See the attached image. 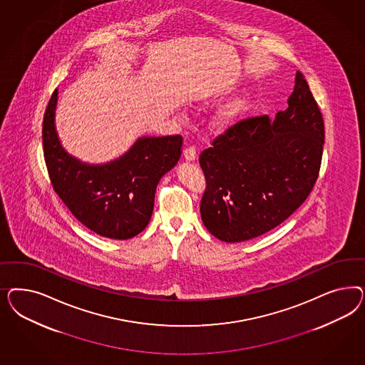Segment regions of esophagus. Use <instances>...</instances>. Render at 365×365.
Here are the masks:
<instances>
[{"instance_id":"esophagus-1","label":"esophagus","mask_w":365,"mask_h":365,"mask_svg":"<svg viewBox=\"0 0 365 365\" xmlns=\"http://www.w3.org/2000/svg\"><path fill=\"white\" fill-rule=\"evenodd\" d=\"M183 156H185V159H186L187 162L195 160V158H197V150H195V147H194V145L186 147V148L183 150Z\"/></svg>"}]
</instances>
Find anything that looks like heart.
<instances>
[{
    "mask_svg": "<svg viewBox=\"0 0 365 365\" xmlns=\"http://www.w3.org/2000/svg\"><path fill=\"white\" fill-rule=\"evenodd\" d=\"M252 108V100L247 96H241L232 100L214 118V127L218 130H227L235 123L240 122L243 116Z\"/></svg>",
    "mask_w": 365,
    "mask_h": 365,
    "instance_id": "b5f03b06",
    "label": "heart"
}]
</instances>
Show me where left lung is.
Instances as JSON below:
<instances>
[{"mask_svg": "<svg viewBox=\"0 0 365 365\" xmlns=\"http://www.w3.org/2000/svg\"><path fill=\"white\" fill-rule=\"evenodd\" d=\"M324 120L301 72L287 108L235 123L202 151L200 217L223 242L270 232L308 198L320 171Z\"/></svg>", "mask_w": 365, "mask_h": 365, "instance_id": "8db88e82", "label": "left lung"}]
</instances>
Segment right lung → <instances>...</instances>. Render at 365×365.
<instances>
[{
    "label": "right lung",
    "instance_id": "1",
    "mask_svg": "<svg viewBox=\"0 0 365 365\" xmlns=\"http://www.w3.org/2000/svg\"><path fill=\"white\" fill-rule=\"evenodd\" d=\"M56 104L57 89L43 122L45 163L57 195L76 220L101 237L130 240L143 232L153 215L158 182L180 158L182 136H143L118 159L89 165L60 143Z\"/></svg>",
    "mask_w": 365,
    "mask_h": 365
}]
</instances>
